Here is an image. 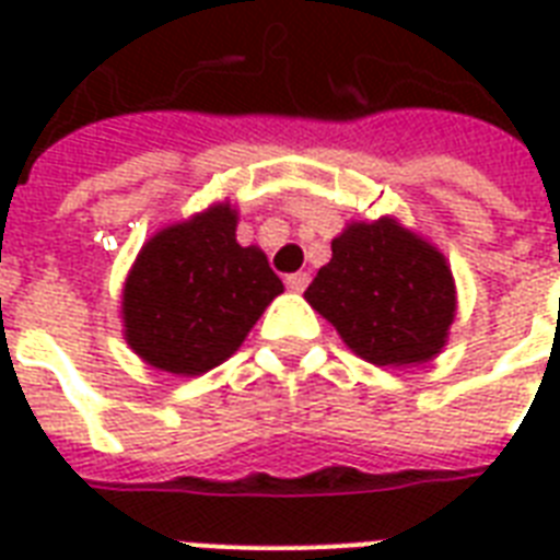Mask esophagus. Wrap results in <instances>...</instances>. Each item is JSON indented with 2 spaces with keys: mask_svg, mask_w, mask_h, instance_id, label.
<instances>
[{
  "mask_svg": "<svg viewBox=\"0 0 560 560\" xmlns=\"http://www.w3.org/2000/svg\"><path fill=\"white\" fill-rule=\"evenodd\" d=\"M307 281H311V276H307V272H293V276H288V279H284V284H288V290H293V293H302V290L307 288Z\"/></svg>",
  "mask_w": 560,
  "mask_h": 560,
  "instance_id": "34e87169",
  "label": "esophagus"
}]
</instances>
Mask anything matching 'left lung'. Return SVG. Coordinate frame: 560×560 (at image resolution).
<instances>
[{
  "mask_svg": "<svg viewBox=\"0 0 560 560\" xmlns=\"http://www.w3.org/2000/svg\"><path fill=\"white\" fill-rule=\"evenodd\" d=\"M305 299L374 366L430 363L456 319L447 258L389 214L351 220L331 241V261L316 272Z\"/></svg>",
  "mask_w": 560,
  "mask_h": 560,
  "instance_id": "8db88e82",
  "label": "left lung"
}]
</instances>
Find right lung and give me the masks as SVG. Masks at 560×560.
Here are the masks:
<instances>
[{
	"mask_svg": "<svg viewBox=\"0 0 560 560\" xmlns=\"http://www.w3.org/2000/svg\"><path fill=\"white\" fill-rule=\"evenodd\" d=\"M237 211L214 202L139 249L121 290L127 346L160 372H209L232 358L284 284L258 246L235 237Z\"/></svg>",
	"mask_w": 560,
	"mask_h": 560,
	"instance_id": "1",
	"label": "right lung"
}]
</instances>
